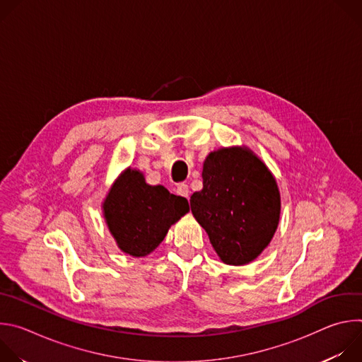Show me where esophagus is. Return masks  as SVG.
Here are the masks:
<instances>
[{"label":"esophagus","mask_w":362,"mask_h":362,"mask_svg":"<svg viewBox=\"0 0 362 362\" xmlns=\"http://www.w3.org/2000/svg\"><path fill=\"white\" fill-rule=\"evenodd\" d=\"M189 186L186 185V183H180L179 186H177V194H180V196H183V197H186V199H189Z\"/></svg>","instance_id":"obj_1"}]
</instances>
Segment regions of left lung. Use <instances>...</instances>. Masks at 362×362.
<instances>
[{"label":"left lung","instance_id":"1","mask_svg":"<svg viewBox=\"0 0 362 362\" xmlns=\"http://www.w3.org/2000/svg\"><path fill=\"white\" fill-rule=\"evenodd\" d=\"M202 177L203 189L190 197L194 219L222 262L235 267L252 262L269 245L279 223L275 177L247 147L212 151Z\"/></svg>","mask_w":362,"mask_h":362}]
</instances>
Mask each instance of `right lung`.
Returning <instances> with one entry per match:
<instances>
[{
    "label": "right lung",
    "instance_id": "obj_1",
    "mask_svg": "<svg viewBox=\"0 0 362 362\" xmlns=\"http://www.w3.org/2000/svg\"><path fill=\"white\" fill-rule=\"evenodd\" d=\"M189 212L185 197L150 186L141 172L126 169L109 190L103 215L117 246L140 257L156 249L169 228Z\"/></svg>",
    "mask_w": 362,
    "mask_h": 362
}]
</instances>
